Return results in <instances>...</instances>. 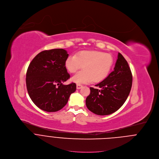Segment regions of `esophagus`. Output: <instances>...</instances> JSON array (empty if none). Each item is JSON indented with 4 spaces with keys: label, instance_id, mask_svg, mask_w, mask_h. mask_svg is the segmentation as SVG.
I'll use <instances>...</instances> for the list:
<instances>
[{
    "label": "esophagus",
    "instance_id": "1",
    "mask_svg": "<svg viewBox=\"0 0 159 159\" xmlns=\"http://www.w3.org/2000/svg\"><path fill=\"white\" fill-rule=\"evenodd\" d=\"M77 89H80L82 87V85H80V84H77Z\"/></svg>",
    "mask_w": 159,
    "mask_h": 159
}]
</instances>
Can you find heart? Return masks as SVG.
I'll list each match as a JSON object with an SVG mask.
<instances>
[{"label":"heart","instance_id":"b5f03b06","mask_svg":"<svg viewBox=\"0 0 159 159\" xmlns=\"http://www.w3.org/2000/svg\"><path fill=\"white\" fill-rule=\"evenodd\" d=\"M113 64L111 54L97 51H82L69 56L65 66L70 72H75L82 66L84 70L74 75L71 80L78 84H89L93 80L100 82L108 75Z\"/></svg>","mask_w":159,"mask_h":159}]
</instances>
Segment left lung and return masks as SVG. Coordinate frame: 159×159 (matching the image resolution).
I'll return each instance as SVG.
<instances>
[{"instance_id": "1", "label": "left lung", "mask_w": 159, "mask_h": 159, "mask_svg": "<svg viewBox=\"0 0 159 159\" xmlns=\"http://www.w3.org/2000/svg\"><path fill=\"white\" fill-rule=\"evenodd\" d=\"M133 82L132 73L128 63L118 53L114 70L103 81L90 87L87 97V108L98 115H108L119 110L130 93Z\"/></svg>"}]
</instances>
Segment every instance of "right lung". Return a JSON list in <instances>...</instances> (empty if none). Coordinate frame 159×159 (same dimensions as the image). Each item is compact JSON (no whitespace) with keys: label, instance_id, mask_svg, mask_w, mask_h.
<instances>
[{"label":"right lung","instance_id":"add662e5","mask_svg":"<svg viewBox=\"0 0 159 159\" xmlns=\"http://www.w3.org/2000/svg\"><path fill=\"white\" fill-rule=\"evenodd\" d=\"M68 56L63 49L45 50L38 54L28 67L26 84L28 95L43 111L60 110L76 90L75 83L63 84L70 78L65 66Z\"/></svg>","mask_w":159,"mask_h":159}]
</instances>
